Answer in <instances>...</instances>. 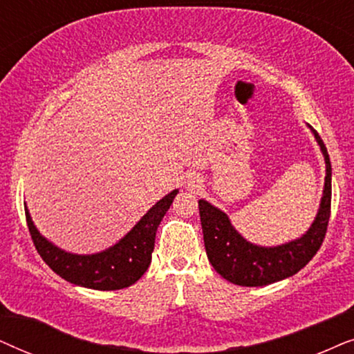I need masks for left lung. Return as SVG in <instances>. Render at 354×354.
Segmentation results:
<instances>
[{
  "label": "left lung",
  "instance_id": "8db88e82",
  "mask_svg": "<svg viewBox=\"0 0 354 354\" xmlns=\"http://www.w3.org/2000/svg\"><path fill=\"white\" fill-rule=\"evenodd\" d=\"M325 158V186L313 226L299 239L277 248H262L246 241L230 223L223 212L199 201V214L204 233L207 257L225 280L241 286H266L298 273L322 246L330 218L332 165L327 149L314 131Z\"/></svg>",
  "mask_w": 354,
  "mask_h": 354
}]
</instances>
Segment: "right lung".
Returning <instances> with one entry per match:
<instances>
[{"mask_svg": "<svg viewBox=\"0 0 354 354\" xmlns=\"http://www.w3.org/2000/svg\"><path fill=\"white\" fill-rule=\"evenodd\" d=\"M178 191L174 189L158 201L120 243L92 256H77L61 251L37 232L29 210L26 220L34 246L44 262L56 275L69 283L92 290H121L136 283L152 261L155 233Z\"/></svg>", "mask_w": 354, "mask_h": 354, "instance_id": "right-lung-1", "label": "right lung"}]
</instances>
